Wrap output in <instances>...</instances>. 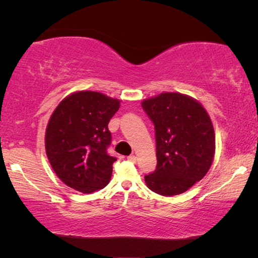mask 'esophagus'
I'll return each mask as SVG.
<instances>
[{
	"mask_svg": "<svg viewBox=\"0 0 258 258\" xmlns=\"http://www.w3.org/2000/svg\"><path fill=\"white\" fill-rule=\"evenodd\" d=\"M127 160L132 161V163H135V161H137V156L131 155V156H128V157H127Z\"/></svg>",
	"mask_w": 258,
	"mask_h": 258,
	"instance_id": "obj_1",
	"label": "esophagus"
}]
</instances>
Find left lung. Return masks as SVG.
Masks as SVG:
<instances>
[{
  "instance_id": "left-lung-1",
  "label": "left lung",
  "mask_w": 258,
  "mask_h": 258,
  "mask_svg": "<svg viewBox=\"0 0 258 258\" xmlns=\"http://www.w3.org/2000/svg\"><path fill=\"white\" fill-rule=\"evenodd\" d=\"M155 125L157 167L147 186L171 197L206 175L215 155V133L207 111L189 95L165 92L142 101Z\"/></svg>"
}]
</instances>
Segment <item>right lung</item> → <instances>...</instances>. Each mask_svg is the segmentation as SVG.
Wrapping results in <instances>:
<instances>
[{"label":"right lung","mask_w":258,"mask_h":258,"mask_svg":"<svg viewBox=\"0 0 258 258\" xmlns=\"http://www.w3.org/2000/svg\"><path fill=\"white\" fill-rule=\"evenodd\" d=\"M120 101L94 91H78L64 98L50 117L45 151L51 167L72 189L91 194L110 181L112 164L109 120Z\"/></svg>","instance_id":"add662e5"}]
</instances>
